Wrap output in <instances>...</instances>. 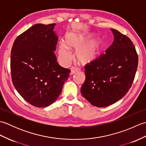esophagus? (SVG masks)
Masks as SVG:
<instances>
[{"mask_svg": "<svg viewBox=\"0 0 146 146\" xmlns=\"http://www.w3.org/2000/svg\"><path fill=\"white\" fill-rule=\"evenodd\" d=\"M70 70H71L70 75H74V74H75L76 72H78V71L80 70L78 68H76V67H71L70 68Z\"/></svg>", "mask_w": 146, "mask_h": 146, "instance_id": "34e87169", "label": "esophagus"}]
</instances>
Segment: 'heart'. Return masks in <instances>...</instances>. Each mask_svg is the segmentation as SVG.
<instances>
[{"instance_id": "obj_1", "label": "heart", "mask_w": 146, "mask_h": 146, "mask_svg": "<svg viewBox=\"0 0 146 146\" xmlns=\"http://www.w3.org/2000/svg\"><path fill=\"white\" fill-rule=\"evenodd\" d=\"M90 36L83 33H70L65 36L64 44L59 47V58L64 63H69L71 58L70 51H76V57L82 63L95 60L100 52L102 42L100 39H88Z\"/></svg>"}]
</instances>
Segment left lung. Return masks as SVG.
Segmentation results:
<instances>
[{"instance_id": "obj_1", "label": "left lung", "mask_w": 146, "mask_h": 146, "mask_svg": "<svg viewBox=\"0 0 146 146\" xmlns=\"http://www.w3.org/2000/svg\"><path fill=\"white\" fill-rule=\"evenodd\" d=\"M111 45L95 60L85 66L83 97L98 107L120 100L131 87L138 65V55L132 41L117 30Z\"/></svg>"}]
</instances>
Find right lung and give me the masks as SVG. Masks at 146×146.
Here are the masks:
<instances>
[{
	"instance_id": "right-lung-1",
	"label": "right lung",
	"mask_w": 146,
	"mask_h": 146,
	"mask_svg": "<svg viewBox=\"0 0 146 146\" xmlns=\"http://www.w3.org/2000/svg\"><path fill=\"white\" fill-rule=\"evenodd\" d=\"M55 25H33L17 36L12 48V83L21 97L36 107H48L56 100L71 71L57 62Z\"/></svg>"
}]
</instances>
